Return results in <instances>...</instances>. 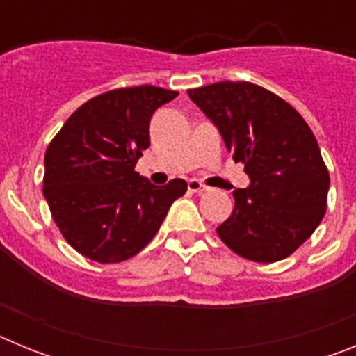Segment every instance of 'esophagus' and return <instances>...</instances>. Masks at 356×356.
<instances>
[{"instance_id":"1","label":"esophagus","mask_w":356,"mask_h":356,"mask_svg":"<svg viewBox=\"0 0 356 356\" xmlns=\"http://www.w3.org/2000/svg\"><path fill=\"white\" fill-rule=\"evenodd\" d=\"M188 191H191V193L201 194L205 193V191H209V187H205V185L197 180H188Z\"/></svg>"}]
</instances>
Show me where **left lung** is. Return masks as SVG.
<instances>
[{"instance_id": "8db88e82", "label": "left lung", "mask_w": 356, "mask_h": 356, "mask_svg": "<svg viewBox=\"0 0 356 356\" xmlns=\"http://www.w3.org/2000/svg\"><path fill=\"white\" fill-rule=\"evenodd\" d=\"M187 94L250 176V187L234 191L235 209L217 235L242 259H287L326 212L330 175L310 127L282 97L250 81H219Z\"/></svg>"}]
</instances>
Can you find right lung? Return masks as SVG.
Masks as SVG:
<instances>
[{
	"instance_id": "add662e5",
	"label": "right lung",
	"mask_w": 356,
	"mask_h": 356,
	"mask_svg": "<svg viewBox=\"0 0 356 356\" xmlns=\"http://www.w3.org/2000/svg\"><path fill=\"white\" fill-rule=\"evenodd\" d=\"M178 96L153 85L108 90L64 122L44 155L42 194L60 234L99 264L131 259L155 237L185 180L163 187L135 172L155 110Z\"/></svg>"
}]
</instances>
